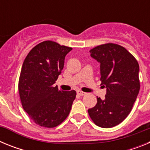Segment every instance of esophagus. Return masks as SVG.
<instances>
[{"label": "esophagus", "mask_w": 150, "mask_h": 150, "mask_svg": "<svg viewBox=\"0 0 150 150\" xmlns=\"http://www.w3.org/2000/svg\"><path fill=\"white\" fill-rule=\"evenodd\" d=\"M77 94H78V95H79V96H83V95H86V93H85V92H83V91H78Z\"/></svg>", "instance_id": "obj_1"}]
</instances>
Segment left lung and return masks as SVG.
Returning a JSON list of instances; mask_svg holds the SVG:
<instances>
[{
    "mask_svg": "<svg viewBox=\"0 0 150 150\" xmlns=\"http://www.w3.org/2000/svg\"><path fill=\"white\" fill-rule=\"evenodd\" d=\"M100 64V81L107 88L104 99L97 97V104L88 110L96 125L112 128L128 116L140 91L139 64L123 46L105 43L90 50Z\"/></svg>",
    "mask_w": 150,
    "mask_h": 150,
    "instance_id": "1",
    "label": "left lung"
}]
</instances>
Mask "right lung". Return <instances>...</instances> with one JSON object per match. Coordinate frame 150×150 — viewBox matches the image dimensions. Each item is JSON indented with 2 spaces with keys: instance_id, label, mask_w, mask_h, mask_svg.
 I'll list each match as a JSON object with an SVG mask.
<instances>
[{
  "instance_id": "add662e5",
  "label": "right lung",
  "mask_w": 150,
  "mask_h": 150,
  "mask_svg": "<svg viewBox=\"0 0 150 150\" xmlns=\"http://www.w3.org/2000/svg\"><path fill=\"white\" fill-rule=\"evenodd\" d=\"M71 50L54 41H43L24 61L18 80L20 100L29 117L40 126H58L70 113L76 91H61L53 85Z\"/></svg>"
}]
</instances>
